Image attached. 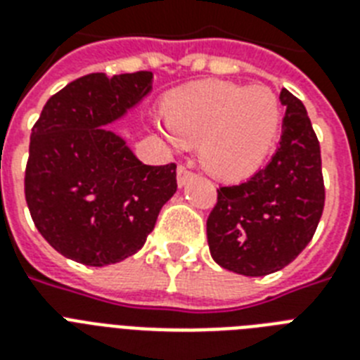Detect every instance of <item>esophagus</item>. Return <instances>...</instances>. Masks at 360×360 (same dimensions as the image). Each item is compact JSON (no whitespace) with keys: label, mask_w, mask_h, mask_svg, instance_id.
I'll return each mask as SVG.
<instances>
[{"label":"esophagus","mask_w":360,"mask_h":360,"mask_svg":"<svg viewBox=\"0 0 360 360\" xmlns=\"http://www.w3.org/2000/svg\"><path fill=\"white\" fill-rule=\"evenodd\" d=\"M192 175H194V174H192L191 169L185 168V166H179V168H177V185L185 186L186 181L191 179Z\"/></svg>","instance_id":"obj_1"}]
</instances>
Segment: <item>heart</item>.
<instances>
[{
	"instance_id": "1",
	"label": "heart",
	"mask_w": 360,
	"mask_h": 360,
	"mask_svg": "<svg viewBox=\"0 0 360 360\" xmlns=\"http://www.w3.org/2000/svg\"><path fill=\"white\" fill-rule=\"evenodd\" d=\"M164 120L175 140L200 143V160L207 172L239 181L256 174L273 151L282 108L269 87L200 82L166 98Z\"/></svg>"
}]
</instances>
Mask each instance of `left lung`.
Returning <instances> with one entry per match:
<instances>
[{"instance_id": "obj_1", "label": "left lung", "mask_w": 360, "mask_h": 360, "mask_svg": "<svg viewBox=\"0 0 360 360\" xmlns=\"http://www.w3.org/2000/svg\"><path fill=\"white\" fill-rule=\"evenodd\" d=\"M280 146L271 162L240 185L220 186L207 243L220 267L245 276L284 269L312 240L325 205L321 151L304 104L288 89Z\"/></svg>"}]
</instances>
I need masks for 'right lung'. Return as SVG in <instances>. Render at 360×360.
Listing matches in <instances>:
<instances>
[{"mask_svg": "<svg viewBox=\"0 0 360 360\" xmlns=\"http://www.w3.org/2000/svg\"><path fill=\"white\" fill-rule=\"evenodd\" d=\"M153 89V72L82 76L31 129L25 202L41 236L72 262L104 267L140 250L177 191L175 164L147 166L106 124Z\"/></svg>", "mask_w": 360, "mask_h": 360, "instance_id": "right-lung-1", "label": "right lung"}]
</instances>
